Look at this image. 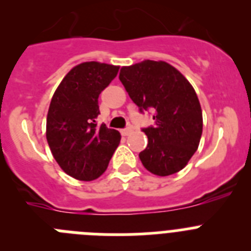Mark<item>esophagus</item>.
Returning <instances> with one entry per match:
<instances>
[{
    "instance_id": "esophagus-1",
    "label": "esophagus",
    "mask_w": 251,
    "mask_h": 251,
    "mask_svg": "<svg viewBox=\"0 0 251 251\" xmlns=\"http://www.w3.org/2000/svg\"><path fill=\"white\" fill-rule=\"evenodd\" d=\"M132 132V128H126V129H122L121 133H122V136H128L129 133Z\"/></svg>"
}]
</instances>
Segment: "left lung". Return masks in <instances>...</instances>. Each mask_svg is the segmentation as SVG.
<instances>
[{
    "label": "left lung",
    "instance_id": "1",
    "mask_svg": "<svg viewBox=\"0 0 251 251\" xmlns=\"http://www.w3.org/2000/svg\"><path fill=\"white\" fill-rule=\"evenodd\" d=\"M119 79L139 109L153 110L154 127L143 129L148 145L139 153L151 174L170 176L187 165L200 145L202 110L194 86L166 61L122 66Z\"/></svg>",
    "mask_w": 251,
    "mask_h": 251
}]
</instances>
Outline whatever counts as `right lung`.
Here are the masks:
<instances>
[{"mask_svg": "<svg viewBox=\"0 0 251 251\" xmlns=\"http://www.w3.org/2000/svg\"><path fill=\"white\" fill-rule=\"evenodd\" d=\"M119 66L86 61L64 76L46 118V139L57 165L69 176L93 181L105 172L121 142L118 130L97 126L99 94L117 76Z\"/></svg>", "mask_w": 251, "mask_h": 251, "instance_id": "add662e5", "label": "right lung"}]
</instances>
